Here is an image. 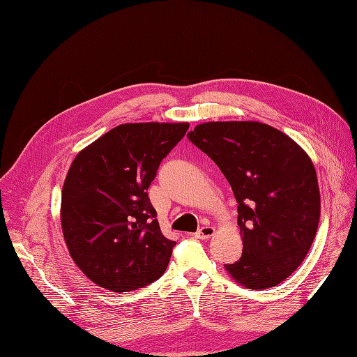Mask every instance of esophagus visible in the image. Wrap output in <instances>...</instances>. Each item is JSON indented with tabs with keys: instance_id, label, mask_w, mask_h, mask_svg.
<instances>
[{
	"instance_id": "obj_1",
	"label": "esophagus",
	"mask_w": 357,
	"mask_h": 357,
	"mask_svg": "<svg viewBox=\"0 0 357 357\" xmlns=\"http://www.w3.org/2000/svg\"><path fill=\"white\" fill-rule=\"evenodd\" d=\"M214 232H215V229L213 228V226H202L201 229H198L197 232H195V238H198V240H207V238H210V236H213L214 235Z\"/></svg>"
}]
</instances>
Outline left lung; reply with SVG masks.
Wrapping results in <instances>:
<instances>
[{
  "instance_id": "8db88e82",
  "label": "left lung",
  "mask_w": 357,
  "mask_h": 357,
  "mask_svg": "<svg viewBox=\"0 0 357 357\" xmlns=\"http://www.w3.org/2000/svg\"><path fill=\"white\" fill-rule=\"evenodd\" d=\"M238 202L243 255L226 271L250 289L277 286L304 261L320 218L317 176L294 139L261 122H208L188 134Z\"/></svg>"
}]
</instances>
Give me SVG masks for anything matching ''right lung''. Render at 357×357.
I'll return each instance as SVG.
<instances>
[{
	"label": "right lung",
	"mask_w": 357,
	"mask_h": 357,
	"mask_svg": "<svg viewBox=\"0 0 357 357\" xmlns=\"http://www.w3.org/2000/svg\"><path fill=\"white\" fill-rule=\"evenodd\" d=\"M189 123H125L75 156L62 188L61 223L73 261L112 291L153 283L176 241L160 232L147 189Z\"/></svg>",
	"instance_id": "add662e5"
}]
</instances>
